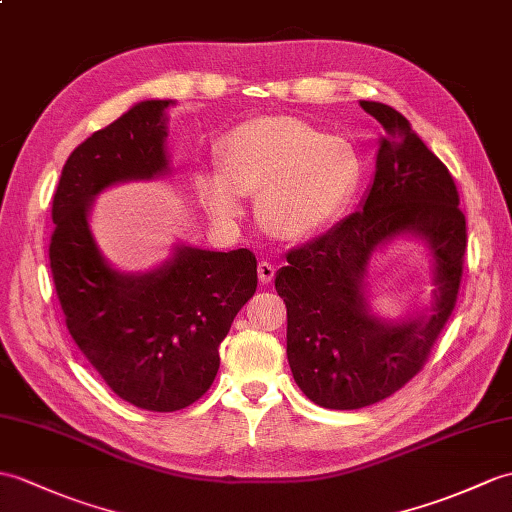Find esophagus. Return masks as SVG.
Returning <instances> with one entry per match:
<instances>
[{
  "mask_svg": "<svg viewBox=\"0 0 512 512\" xmlns=\"http://www.w3.org/2000/svg\"><path fill=\"white\" fill-rule=\"evenodd\" d=\"M275 272H277V268L272 266L270 261H261V264L257 266V275H259L261 283H270L272 279H275Z\"/></svg>",
  "mask_w": 512,
  "mask_h": 512,
  "instance_id": "1",
  "label": "esophagus"
}]
</instances>
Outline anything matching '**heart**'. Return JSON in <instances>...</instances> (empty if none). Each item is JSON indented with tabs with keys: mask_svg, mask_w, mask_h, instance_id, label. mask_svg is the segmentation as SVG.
<instances>
[{
	"mask_svg": "<svg viewBox=\"0 0 512 512\" xmlns=\"http://www.w3.org/2000/svg\"><path fill=\"white\" fill-rule=\"evenodd\" d=\"M218 163L220 170L198 178L211 216L233 218L240 194L259 196L261 227L285 242L329 227L360 181V159L349 141L285 115L255 117L229 130L218 146Z\"/></svg>",
	"mask_w": 512,
	"mask_h": 512,
	"instance_id": "heart-1",
	"label": "heart"
}]
</instances>
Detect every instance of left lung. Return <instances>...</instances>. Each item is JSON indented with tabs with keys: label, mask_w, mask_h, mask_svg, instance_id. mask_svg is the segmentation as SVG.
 <instances>
[{
	"label": "left lung",
	"mask_w": 512,
	"mask_h": 512,
	"mask_svg": "<svg viewBox=\"0 0 512 512\" xmlns=\"http://www.w3.org/2000/svg\"><path fill=\"white\" fill-rule=\"evenodd\" d=\"M382 124L375 178L360 209L285 255L275 288L288 307V362L303 395L329 410H358L417 375L456 307L467 222L445 163L410 122L382 102H360ZM399 234L421 236L435 261L430 315L379 319L365 296L367 264Z\"/></svg>",
	"instance_id": "left-lung-1"
}]
</instances>
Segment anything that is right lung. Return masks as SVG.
Masks as SVG:
<instances>
[{
    "mask_svg": "<svg viewBox=\"0 0 512 512\" xmlns=\"http://www.w3.org/2000/svg\"><path fill=\"white\" fill-rule=\"evenodd\" d=\"M135 104L69 154L52 200L50 268L65 325L117 397L150 412L192 406L216 379L220 342L257 290V259L176 246L144 275L109 266L89 229L93 198L168 174L165 109Z\"/></svg>",
    "mask_w": 512,
    "mask_h": 512,
    "instance_id": "1",
    "label": "right lung"
}]
</instances>
